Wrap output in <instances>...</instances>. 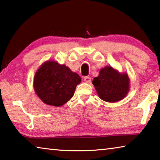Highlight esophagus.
<instances>
[{
	"instance_id": "esophagus-1",
	"label": "esophagus",
	"mask_w": 160,
	"mask_h": 160,
	"mask_svg": "<svg viewBox=\"0 0 160 160\" xmlns=\"http://www.w3.org/2000/svg\"><path fill=\"white\" fill-rule=\"evenodd\" d=\"M83 80H84V81H85V82H87V83H90V82H91V78H90V77H88V76L84 77Z\"/></svg>"
}]
</instances>
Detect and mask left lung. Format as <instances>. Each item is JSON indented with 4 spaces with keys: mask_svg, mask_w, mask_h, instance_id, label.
<instances>
[{
    "mask_svg": "<svg viewBox=\"0 0 160 160\" xmlns=\"http://www.w3.org/2000/svg\"><path fill=\"white\" fill-rule=\"evenodd\" d=\"M99 97L107 102H117L125 98L130 90V79L127 72H120L107 66L100 69L92 80Z\"/></svg>",
    "mask_w": 160,
    "mask_h": 160,
    "instance_id": "8db88e82",
    "label": "left lung"
}]
</instances>
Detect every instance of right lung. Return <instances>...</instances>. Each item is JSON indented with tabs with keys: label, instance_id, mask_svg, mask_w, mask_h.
Here are the masks:
<instances>
[{
	"label": "right lung",
	"instance_id": "add662e5",
	"mask_svg": "<svg viewBox=\"0 0 160 160\" xmlns=\"http://www.w3.org/2000/svg\"><path fill=\"white\" fill-rule=\"evenodd\" d=\"M81 78L55 60L42 64L34 77L35 93L46 104L61 107L72 98Z\"/></svg>",
	"mask_w": 160,
	"mask_h": 160
}]
</instances>
